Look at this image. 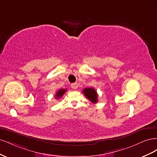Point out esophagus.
Here are the masks:
<instances>
[{
    "mask_svg": "<svg viewBox=\"0 0 157 157\" xmlns=\"http://www.w3.org/2000/svg\"><path fill=\"white\" fill-rule=\"evenodd\" d=\"M71 86L73 89L75 90L78 88V84H77V83H73V84H71Z\"/></svg>",
    "mask_w": 157,
    "mask_h": 157,
    "instance_id": "esophagus-1",
    "label": "esophagus"
}]
</instances>
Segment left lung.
Masks as SVG:
<instances>
[{
  "label": "left lung",
  "instance_id": "left-lung-1",
  "mask_svg": "<svg viewBox=\"0 0 157 157\" xmlns=\"http://www.w3.org/2000/svg\"><path fill=\"white\" fill-rule=\"evenodd\" d=\"M83 93L89 100L93 103L98 102V94L96 90L93 88H86L83 90Z\"/></svg>",
  "mask_w": 157,
  "mask_h": 157
}]
</instances>
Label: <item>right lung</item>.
<instances>
[{
    "label": "right lung",
    "instance_id": "add662e5",
    "mask_svg": "<svg viewBox=\"0 0 157 157\" xmlns=\"http://www.w3.org/2000/svg\"><path fill=\"white\" fill-rule=\"evenodd\" d=\"M66 91H67V90H66V89H60V90H59L56 93V96H55L56 99L60 98L66 92Z\"/></svg>",
    "mask_w": 157,
    "mask_h": 157
}]
</instances>
